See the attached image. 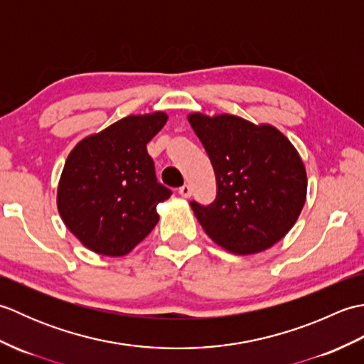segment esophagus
Here are the masks:
<instances>
[{
    "label": "esophagus",
    "instance_id": "34e87169",
    "mask_svg": "<svg viewBox=\"0 0 364 364\" xmlns=\"http://www.w3.org/2000/svg\"><path fill=\"white\" fill-rule=\"evenodd\" d=\"M178 192H180L181 197L188 198V197H191V194H192V189H191L189 184H183V186H181L180 189H178Z\"/></svg>",
    "mask_w": 364,
    "mask_h": 364
}]
</instances>
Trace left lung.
<instances>
[{
	"label": "left lung",
	"instance_id": "1",
	"mask_svg": "<svg viewBox=\"0 0 364 364\" xmlns=\"http://www.w3.org/2000/svg\"><path fill=\"white\" fill-rule=\"evenodd\" d=\"M215 175L214 202L191 206L206 235L236 255L277 244L296 223L306 198V172L297 150L270 125L230 114H191Z\"/></svg>",
	"mask_w": 364,
	"mask_h": 364
}]
</instances>
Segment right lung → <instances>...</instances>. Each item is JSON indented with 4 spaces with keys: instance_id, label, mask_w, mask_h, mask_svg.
Instances as JSON below:
<instances>
[{
    "instance_id": "1",
    "label": "right lung",
    "mask_w": 364,
    "mask_h": 364,
    "mask_svg": "<svg viewBox=\"0 0 364 364\" xmlns=\"http://www.w3.org/2000/svg\"><path fill=\"white\" fill-rule=\"evenodd\" d=\"M167 115H128L89 136L68 154L58 188L67 228L92 252L122 257L159 220L156 206L172 191L158 183L146 144Z\"/></svg>"
}]
</instances>
